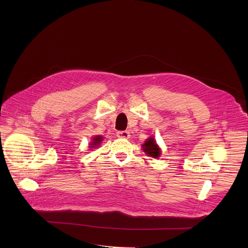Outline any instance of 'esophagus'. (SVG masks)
<instances>
[{"label": "esophagus", "mask_w": 248, "mask_h": 248, "mask_svg": "<svg viewBox=\"0 0 248 248\" xmlns=\"http://www.w3.org/2000/svg\"><path fill=\"white\" fill-rule=\"evenodd\" d=\"M117 138H122V139H128L129 138V133L126 131H120L116 133Z\"/></svg>", "instance_id": "34e87169"}]
</instances>
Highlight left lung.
<instances>
[{"instance_id": "1", "label": "left lung", "mask_w": 248, "mask_h": 248, "mask_svg": "<svg viewBox=\"0 0 248 248\" xmlns=\"http://www.w3.org/2000/svg\"><path fill=\"white\" fill-rule=\"evenodd\" d=\"M142 150H144V152L152 158H159L161 155V149L159 148L153 137L149 138L145 141V144L142 145Z\"/></svg>"}]
</instances>
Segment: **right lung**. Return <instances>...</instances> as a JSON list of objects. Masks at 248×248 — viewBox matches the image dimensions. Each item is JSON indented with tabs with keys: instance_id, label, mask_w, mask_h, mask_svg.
I'll list each match as a JSON object with an SVG mask.
<instances>
[{
	"instance_id": "right-lung-1",
	"label": "right lung",
	"mask_w": 248,
	"mask_h": 248,
	"mask_svg": "<svg viewBox=\"0 0 248 248\" xmlns=\"http://www.w3.org/2000/svg\"><path fill=\"white\" fill-rule=\"evenodd\" d=\"M102 140H103V139H102V137H100V136H96V137L93 138V141L90 142L89 148H93V149L94 147H98Z\"/></svg>"
}]
</instances>
